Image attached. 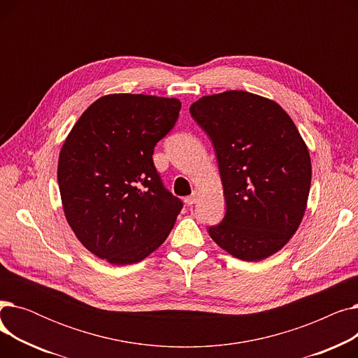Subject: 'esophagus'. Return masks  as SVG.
<instances>
[{
  "instance_id": "1",
  "label": "esophagus",
  "mask_w": 358,
  "mask_h": 358,
  "mask_svg": "<svg viewBox=\"0 0 358 358\" xmlns=\"http://www.w3.org/2000/svg\"><path fill=\"white\" fill-rule=\"evenodd\" d=\"M197 200H199V193H197V192H193V194H192V196H189V197H185V199H184V201H185V204H187V206H193Z\"/></svg>"
}]
</instances>
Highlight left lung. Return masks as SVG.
<instances>
[{"instance_id":"left-lung-1","label":"left lung","mask_w":358,"mask_h":358,"mask_svg":"<svg viewBox=\"0 0 358 358\" xmlns=\"http://www.w3.org/2000/svg\"><path fill=\"white\" fill-rule=\"evenodd\" d=\"M190 113L213 143L227 200L209 235L243 261L273 255L297 231L310 190L309 150L293 120L247 91L203 97Z\"/></svg>"}]
</instances>
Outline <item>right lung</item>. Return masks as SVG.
Returning a JSON list of instances; mask_svg holds the SVG:
<instances>
[{"label":"right lung","instance_id":"obj_1","mask_svg":"<svg viewBox=\"0 0 358 358\" xmlns=\"http://www.w3.org/2000/svg\"><path fill=\"white\" fill-rule=\"evenodd\" d=\"M180 108L177 99L104 96L83 113L61 149L66 220L90 252L111 264H134L154 252L182 209L152 159Z\"/></svg>","mask_w":358,"mask_h":358}]
</instances>
